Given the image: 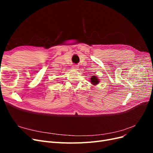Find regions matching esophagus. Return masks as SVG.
Returning <instances> with one entry per match:
<instances>
[{
    "mask_svg": "<svg viewBox=\"0 0 153 153\" xmlns=\"http://www.w3.org/2000/svg\"><path fill=\"white\" fill-rule=\"evenodd\" d=\"M71 69H75V70H76V69H78V66L77 65H73L72 67H71Z\"/></svg>",
    "mask_w": 153,
    "mask_h": 153,
    "instance_id": "obj_1",
    "label": "esophagus"
}]
</instances>
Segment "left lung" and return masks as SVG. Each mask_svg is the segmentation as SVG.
Here are the masks:
<instances>
[{"label":"left lung","mask_w":153,"mask_h":153,"mask_svg":"<svg viewBox=\"0 0 153 153\" xmlns=\"http://www.w3.org/2000/svg\"><path fill=\"white\" fill-rule=\"evenodd\" d=\"M91 82L93 85H96L99 83V79L96 76H92V77L91 78Z\"/></svg>","instance_id":"left-lung-1"}]
</instances>
